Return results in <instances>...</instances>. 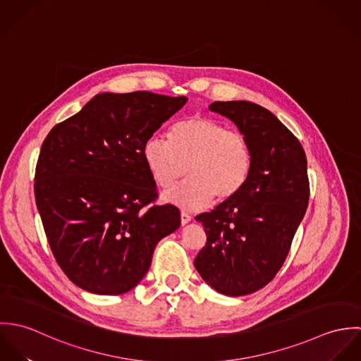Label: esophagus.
<instances>
[{"label":"esophagus","instance_id":"obj_1","mask_svg":"<svg viewBox=\"0 0 361 361\" xmlns=\"http://www.w3.org/2000/svg\"><path fill=\"white\" fill-rule=\"evenodd\" d=\"M190 221H192V215L188 214L186 211H182L180 212V222H182V225H185V224H188Z\"/></svg>","mask_w":361,"mask_h":361}]
</instances>
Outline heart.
Segmentation results:
<instances>
[{
	"mask_svg": "<svg viewBox=\"0 0 361 361\" xmlns=\"http://www.w3.org/2000/svg\"><path fill=\"white\" fill-rule=\"evenodd\" d=\"M145 162L155 185L173 188L165 199L185 208H199L211 199L216 203L235 197L246 185L253 169L249 139L224 123L196 115L173 126L171 140L150 135L143 145Z\"/></svg>",
	"mask_w": 361,
	"mask_h": 361,
	"instance_id": "1",
	"label": "heart"
}]
</instances>
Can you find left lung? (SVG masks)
I'll return each instance as SVG.
<instances>
[{
	"label": "left lung",
	"mask_w": 361,
	"mask_h": 361,
	"mask_svg": "<svg viewBox=\"0 0 361 361\" xmlns=\"http://www.w3.org/2000/svg\"><path fill=\"white\" fill-rule=\"evenodd\" d=\"M249 139L253 169L243 189L196 216L206 246L195 258L200 276L226 296L250 295L283 265L309 206L307 159L298 137L267 108L249 102H214Z\"/></svg>",
	"instance_id": "1"
}]
</instances>
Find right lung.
Returning a JSON list of instances; mask_svg holds the SVG:
<instances>
[{"mask_svg":"<svg viewBox=\"0 0 361 361\" xmlns=\"http://www.w3.org/2000/svg\"><path fill=\"white\" fill-rule=\"evenodd\" d=\"M186 100L97 94L43 142L36 204L58 265L83 290H130L149 271L157 243L179 228L178 207H148L158 193L143 145Z\"/></svg>","mask_w":361,"mask_h":361,"instance_id":"obj_1","label":"right lung"}]
</instances>
